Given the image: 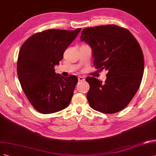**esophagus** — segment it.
I'll use <instances>...</instances> for the list:
<instances>
[{"mask_svg":"<svg viewBox=\"0 0 156 156\" xmlns=\"http://www.w3.org/2000/svg\"><path fill=\"white\" fill-rule=\"evenodd\" d=\"M78 81L79 82H83V81L85 80V78H84L82 76H78Z\"/></svg>","mask_w":156,"mask_h":156,"instance_id":"1","label":"esophagus"}]
</instances>
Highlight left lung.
I'll return each mask as SVG.
<instances>
[{"label": "left lung", "mask_w": 156, "mask_h": 156, "mask_svg": "<svg viewBox=\"0 0 156 156\" xmlns=\"http://www.w3.org/2000/svg\"><path fill=\"white\" fill-rule=\"evenodd\" d=\"M80 41L92 49L95 69L108 70L105 82L87 77V99L99 112L114 114L130 103L139 90L144 73L140 44L127 29L115 25L83 29Z\"/></svg>", "instance_id": "obj_1"}]
</instances>
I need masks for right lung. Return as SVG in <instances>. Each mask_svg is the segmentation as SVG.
<instances>
[{"mask_svg": "<svg viewBox=\"0 0 156 156\" xmlns=\"http://www.w3.org/2000/svg\"><path fill=\"white\" fill-rule=\"evenodd\" d=\"M81 29L46 30L32 35L21 46L17 76L26 97L38 112L51 114L69 105L78 78L56 74L54 66Z\"/></svg>", "mask_w": 156, "mask_h": 156, "instance_id": "right-lung-1", "label": "right lung"}]
</instances>
